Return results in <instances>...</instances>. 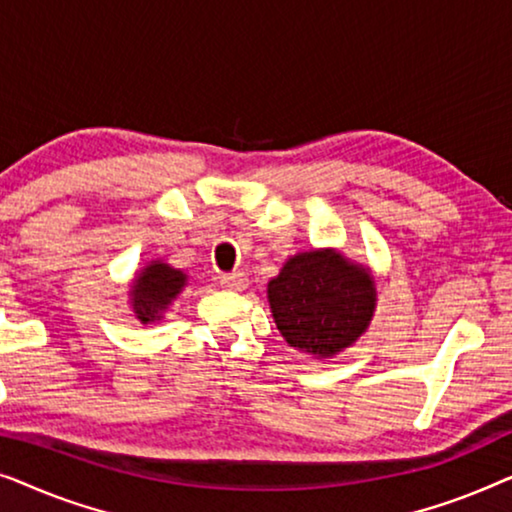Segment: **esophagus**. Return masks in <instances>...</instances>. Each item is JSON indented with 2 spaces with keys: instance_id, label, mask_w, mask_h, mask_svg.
<instances>
[{
  "instance_id": "esophagus-1",
  "label": "esophagus",
  "mask_w": 512,
  "mask_h": 512,
  "mask_svg": "<svg viewBox=\"0 0 512 512\" xmlns=\"http://www.w3.org/2000/svg\"><path fill=\"white\" fill-rule=\"evenodd\" d=\"M221 286L226 291H244L247 289V277L242 272H230V275L221 277Z\"/></svg>"
}]
</instances>
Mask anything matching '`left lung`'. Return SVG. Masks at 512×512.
I'll return each instance as SVG.
<instances>
[{
    "mask_svg": "<svg viewBox=\"0 0 512 512\" xmlns=\"http://www.w3.org/2000/svg\"><path fill=\"white\" fill-rule=\"evenodd\" d=\"M268 300L291 347L328 359L366 333L377 291L368 268L335 249H312L291 256L270 279Z\"/></svg>",
    "mask_w": 512,
    "mask_h": 512,
    "instance_id": "1",
    "label": "left lung"
}]
</instances>
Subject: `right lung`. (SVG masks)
I'll use <instances>...</instances> for the list:
<instances>
[{
    "mask_svg": "<svg viewBox=\"0 0 512 512\" xmlns=\"http://www.w3.org/2000/svg\"><path fill=\"white\" fill-rule=\"evenodd\" d=\"M186 275L163 261H151L144 270H139L135 282L130 286V303L135 317L142 324H151L163 317L174 298L186 286Z\"/></svg>",
    "mask_w": 512,
    "mask_h": 512,
    "instance_id": "add662e5",
    "label": "right lung"
}]
</instances>
